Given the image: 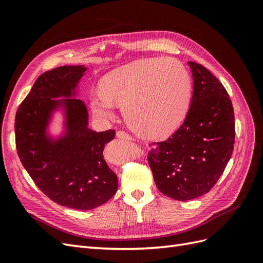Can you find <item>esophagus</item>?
<instances>
[{
    "instance_id": "1",
    "label": "esophagus",
    "mask_w": 263,
    "mask_h": 263,
    "mask_svg": "<svg viewBox=\"0 0 263 263\" xmlns=\"http://www.w3.org/2000/svg\"><path fill=\"white\" fill-rule=\"evenodd\" d=\"M116 136H117L119 139H126V140L133 139V138L130 137V135H129L128 133L124 132V130H118V132L116 133Z\"/></svg>"
}]
</instances>
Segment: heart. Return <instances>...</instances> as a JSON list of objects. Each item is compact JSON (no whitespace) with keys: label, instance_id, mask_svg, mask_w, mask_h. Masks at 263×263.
<instances>
[{"label":"heart","instance_id":"b5f03b06","mask_svg":"<svg viewBox=\"0 0 263 263\" xmlns=\"http://www.w3.org/2000/svg\"><path fill=\"white\" fill-rule=\"evenodd\" d=\"M101 92L91 97L95 115L109 118L121 106L125 121L139 136H168L184 121L192 94L186 68L176 59L148 58L134 61L107 73Z\"/></svg>","mask_w":263,"mask_h":263}]
</instances>
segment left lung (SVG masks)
I'll return each mask as SVG.
<instances>
[{
    "label": "left lung",
    "instance_id": "8db88e82",
    "mask_svg": "<svg viewBox=\"0 0 263 263\" xmlns=\"http://www.w3.org/2000/svg\"><path fill=\"white\" fill-rule=\"evenodd\" d=\"M193 95L184 122L147 155L156 185L173 200L210 192L224 172L235 144V115L226 89L210 70L189 61Z\"/></svg>",
    "mask_w": 263,
    "mask_h": 263
}]
</instances>
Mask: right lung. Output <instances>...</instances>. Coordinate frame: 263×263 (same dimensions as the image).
I'll list each match as a JSON object with an SVG mask.
<instances>
[{
  "instance_id": "obj_1",
  "label": "right lung",
  "mask_w": 263,
  "mask_h": 263,
  "mask_svg": "<svg viewBox=\"0 0 263 263\" xmlns=\"http://www.w3.org/2000/svg\"><path fill=\"white\" fill-rule=\"evenodd\" d=\"M86 70L63 66L39 77L15 116V144L21 162L42 192L69 209L87 211L104 204L117 191L118 180L103 158V150L114 139L115 130L87 128V110L73 95ZM62 102L66 107V135L51 142L44 135L52 110Z\"/></svg>"
}]
</instances>
